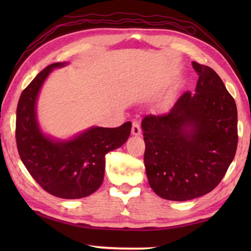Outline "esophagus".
I'll list each match as a JSON object with an SVG mask.
<instances>
[{
    "mask_svg": "<svg viewBox=\"0 0 251 251\" xmlns=\"http://www.w3.org/2000/svg\"><path fill=\"white\" fill-rule=\"evenodd\" d=\"M131 134L134 136H139L142 134V129L141 127H139L138 122H133V124H131Z\"/></svg>",
    "mask_w": 251,
    "mask_h": 251,
    "instance_id": "1",
    "label": "esophagus"
}]
</instances>
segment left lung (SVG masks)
Instances as JSON below:
<instances>
[{"instance_id": "obj_1", "label": "left lung", "mask_w": 251, "mask_h": 251, "mask_svg": "<svg viewBox=\"0 0 251 251\" xmlns=\"http://www.w3.org/2000/svg\"><path fill=\"white\" fill-rule=\"evenodd\" d=\"M196 93L185 92L167 113L142 122L148 182L159 197L185 201L217 187L235 157L237 106L209 66L193 62Z\"/></svg>"}]
</instances>
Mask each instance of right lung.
<instances>
[{"mask_svg": "<svg viewBox=\"0 0 251 251\" xmlns=\"http://www.w3.org/2000/svg\"><path fill=\"white\" fill-rule=\"evenodd\" d=\"M54 63L41 71L21 94L16 109L15 138L21 159L31 176L49 194L64 199L90 196L104 179L105 155L124 145L131 123L116 128L92 127L70 141H53L36 121V99Z\"/></svg>", "mask_w": 251, "mask_h": 251, "instance_id": "add662e5", "label": "right lung"}]
</instances>
